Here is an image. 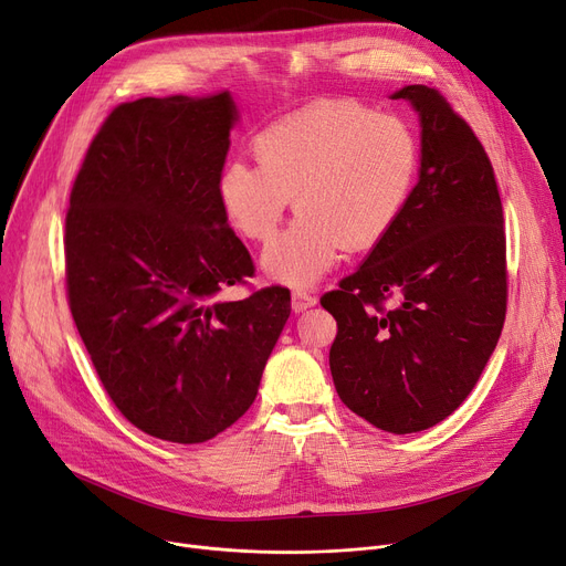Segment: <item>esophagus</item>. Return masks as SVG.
I'll list each match as a JSON object with an SVG mask.
<instances>
[{"instance_id": "34e87169", "label": "esophagus", "mask_w": 566, "mask_h": 566, "mask_svg": "<svg viewBox=\"0 0 566 566\" xmlns=\"http://www.w3.org/2000/svg\"><path fill=\"white\" fill-rule=\"evenodd\" d=\"M312 305H317V298L307 294L305 289H296L294 294H291V307H294V312H305Z\"/></svg>"}]
</instances>
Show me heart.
Instances as JSON below:
<instances>
[{"instance_id": "b5f03b06", "label": "heart", "mask_w": 566, "mask_h": 566, "mask_svg": "<svg viewBox=\"0 0 566 566\" xmlns=\"http://www.w3.org/2000/svg\"><path fill=\"white\" fill-rule=\"evenodd\" d=\"M256 165L230 160L219 177L228 223L268 242L294 198L301 214L263 254L272 280L310 286L349 254L378 247L399 223L420 170V142L396 114L328 99L272 120L251 139Z\"/></svg>"}]
</instances>
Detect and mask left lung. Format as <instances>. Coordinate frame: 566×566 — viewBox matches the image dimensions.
<instances>
[{"label":"left lung","instance_id":"1","mask_svg":"<svg viewBox=\"0 0 566 566\" xmlns=\"http://www.w3.org/2000/svg\"><path fill=\"white\" fill-rule=\"evenodd\" d=\"M422 123L420 181L399 223L336 291L328 352L340 401L389 433L464 403L506 319V228L492 163L441 91L406 86Z\"/></svg>","mask_w":566,"mask_h":566}]
</instances>
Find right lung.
Returning a JSON list of instances; mask_svg holds the SVG:
<instances>
[{
  "label": "right lung",
  "mask_w": 566,
  "mask_h": 566,
  "mask_svg": "<svg viewBox=\"0 0 566 566\" xmlns=\"http://www.w3.org/2000/svg\"><path fill=\"white\" fill-rule=\"evenodd\" d=\"M230 93L142 97L104 118L65 217L67 301L120 415L170 443H205L249 410L291 312L284 286L242 301L254 275L219 177Z\"/></svg>",
  "instance_id": "obj_1"
}]
</instances>
